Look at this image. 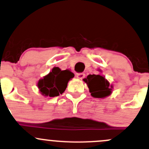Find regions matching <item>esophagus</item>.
Here are the masks:
<instances>
[{
    "label": "esophagus",
    "instance_id": "1",
    "mask_svg": "<svg viewBox=\"0 0 149 149\" xmlns=\"http://www.w3.org/2000/svg\"><path fill=\"white\" fill-rule=\"evenodd\" d=\"M76 76L77 79H83L84 77H85V74H84V73H76Z\"/></svg>",
    "mask_w": 149,
    "mask_h": 149
}]
</instances>
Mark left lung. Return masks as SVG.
Returning <instances> with one entry per match:
<instances>
[{"instance_id":"1","label":"left lung","mask_w":149,"mask_h":149,"mask_svg":"<svg viewBox=\"0 0 149 149\" xmlns=\"http://www.w3.org/2000/svg\"><path fill=\"white\" fill-rule=\"evenodd\" d=\"M87 84L91 95L94 98H106L112 93L113 86L101 75H88L84 79Z\"/></svg>"}]
</instances>
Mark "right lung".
I'll use <instances>...</instances> for the list:
<instances>
[{"instance_id":"1","label":"right lung","mask_w":149,"mask_h":149,"mask_svg":"<svg viewBox=\"0 0 149 149\" xmlns=\"http://www.w3.org/2000/svg\"><path fill=\"white\" fill-rule=\"evenodd\" d=\"M73 77L74 74L70 70H61L58 67H54L52 71L39 80L37 85L43 95L56 97L65 91L68 82Z\"/></svg>"}]
</instances>
